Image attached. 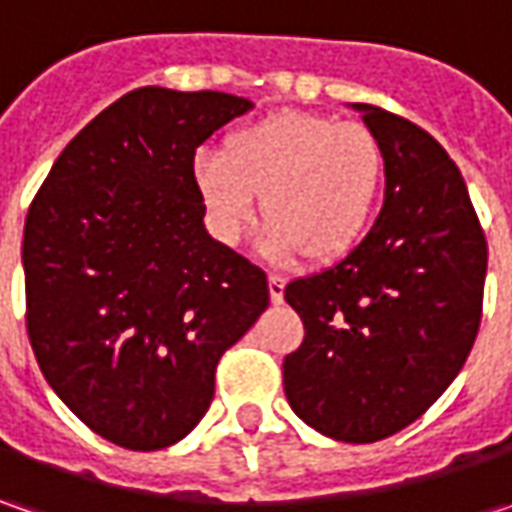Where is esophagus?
<instances>
[{"label": "esophagus", "instance_id": "1", "mask_svg": "<svg viewBox=\"0 0 512 512\" xmlns=\"http://www.w3.org/2000/svg\"><path fill=\"white\" fill-rule=\"evenodd\" d=\"M285 276H279V273H270L267 276V290H270V299L273 302H282L285 299Z\"/></svg>", "mask_w": 512, "mask_h": 512}]
</instances>
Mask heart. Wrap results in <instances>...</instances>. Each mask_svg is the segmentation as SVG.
<instances>
[{"mask_svg":"<svg viewBox=\"0 0 512 512\" xmlns=\"http://www.w3.org/2000/svg\"><path fill=\"white\" fill-rule=\"evenodd\" d=\"M379 139L359 122L285 110L233 130L222 150H202L193 179L210 230L236 245L259 196L270 219L265 250L336 259L359 242L382 187Z\"/></svg>","mask_w":512,"mask_h":512,"instance_id":"heart-1","label":"heart"}]
</instances>
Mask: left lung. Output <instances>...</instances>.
I'll return each instance as SVG.
<instances>
[{"label":"left lung","mask_w":512,"mask_h":512,"mask_svg":"<svg viewBox=\"0 0 512 512\" xmlns=\"http://www.w3.org/2000/svg\"><path fill=\"white\" fill-rule=\"evenodd\" d=\"M353 108L382 148L384 207L339 265L285 287L305 325L285 396L313 430L370 444L459 376L482 325L487 242L447 150L404 116Z\"/></svg>","instance_id":"8db88e82"}]
</instances>
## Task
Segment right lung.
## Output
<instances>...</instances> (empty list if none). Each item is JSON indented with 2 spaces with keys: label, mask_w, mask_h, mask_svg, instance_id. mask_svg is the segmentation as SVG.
<instances>
[{
  "label": "right lung",
  "mask_w": 512,
  "mask_h": 512,
  "mask_svg": "<svg viewBox=\"0 0 512 512\" xmlns=\"http://www.w3.org/2000/svg\"><path fill=\"white\" fill-rule=\"evenodd\" d=\"M253 108L136 88L79 130L25 219V322L56 396L102 439L162 450L199 424L216 364L270 302L267 276L207 236L196 148Z\"/></svg>",
  "instance_id": "1"
}]
</instances>
